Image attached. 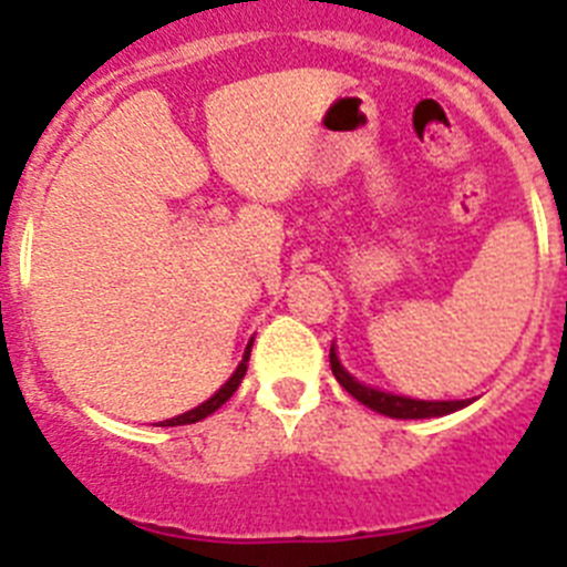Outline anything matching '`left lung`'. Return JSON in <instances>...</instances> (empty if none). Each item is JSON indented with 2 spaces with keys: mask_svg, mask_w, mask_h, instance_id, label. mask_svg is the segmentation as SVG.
Instances as JSON below:
<instances>
[{
  "mask_svg": "<svg viewBox=\"0 0 567 567\" xmlns=\"http://www.w3.org/2000/svg\"><path fill=\"white\" fill-rule=\"evenodd\" d=\"M329 363H332V374L338 378V383L343 385L346 392L352 394L354 400H360L363 405H369L372 412L385 414V417L394 420H420V417H443V414H452L463 405H468L471 400H412V398H400V394H385L378 392V389H369V385L358 383L352 374L346 372L340 365L338 354H334V346L329 349Z\"/></svg>",
  "mask_w": 567,
  "mask_h": 567,
  "instance_id": "obj_1",
  "label": "left lung"
}]
</instances>
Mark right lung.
<instances>
[{
  "mask_svg": "<svg viewBox=\"0 0 567 567\" xmlns=\"http://www.w3.org/2000/svg\"><path fill=\"white\" fill-rule=\"evenodd\" d=\"M249 349H252V343L247 346V354H244V360H240V365H238V369H235L233 378H229L227 383H224L221 389H218V392H215L213 398L207 400V403H202V405H198V409H193V412H187V414H178V417H173V420H164L162 425H189V423H198V420L209 417V414H213L215 409H221V405L227 403V400L235 394V389H238V385H240V380H244V374H247Z\"/></svg>",
  "mask_w": 567,
  "mask_h": 567,
  "instance_id": "right-lung-1",
  "label": "right lung"
}]
</instances>
